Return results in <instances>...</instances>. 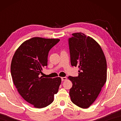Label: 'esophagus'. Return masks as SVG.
I'll use <instances>...</instances> for the list:
<instances>
[{
  "mask_svg": "<svg viewBox=\"0 0 121 121\" xmlns=\"http://www.w3.org/2000/svg\"><path fill=\"white\" fill-rule=\"evenodd\" d=\"M61 80H62V81L67 80V77H61Z\"/></svg>",
  "mask_w": 121,
  "mask_h": 121,
  "instance_id": "esophagus-1",
  "label": "esophagus"
}]
</instances>
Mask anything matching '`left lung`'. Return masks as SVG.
Instances as JSON below:
<instances>
[{
	"mask_svg": "<svg viewBox=\"0 0 121 121\" xmlns=\"http://www.w3.org/2000/svg\"><path fill=\"white\" fill-rule=\"evenodd\" d=\"M69 38L70 62L78 67L77 77L69 76L73 83L69 91L71 100L84 109L89 108L99 95L107 81V63L101 46L82 32Z\"/></svg>",
	"mask_w": 121,
	"mask_h": 121,
	"instance_id": "8db88e82",
	"label": "left lung"
}]
</instances>
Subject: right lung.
I'll list each match as a JSON object with an SVG mask.
<instances>
[{
  "label": "right lung",
  "mask_w": 121,
  "mask_h": 121,
  "mask_svg": "<svg viewBox=\"0 0 121 121\" xmlns=\"http://www.w3.org/2000/svg\"><path fill=\"white\" fill-rule=\"evenodd\" d=\"M59 39L33 37L26 40L15 51L11 65L14 85L23 99L37 108L52 103L61 83L60 77L40 76L48 65V54Z\"/></svg>",
  "instance_id": "add662e5"
}]
</instances>
